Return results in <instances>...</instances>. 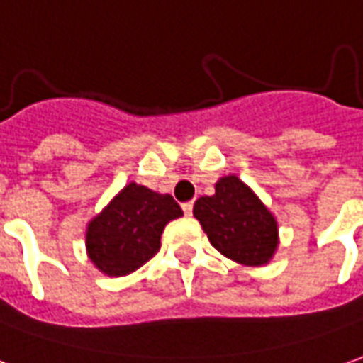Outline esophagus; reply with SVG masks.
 <instances>
[{"label": "esophagus", "instance_id": "1", "mask_svg": "<svg viewBox=\"0 0 363 363\" xmlns=\"http://www.w3.org/2000/svg\"><path fill=\"white\" fill-rule=\"evenodd\" d=\"M182 209H184V213L186 215H191V211H194V201H186V203L182 206Z\"/></svg>", "mask_w": 363, "mask_h": 363}]
</instances>
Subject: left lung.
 Listing matches in <instances>:
<instances>
[{"label": "left lung", "mask_w": 363, "mask_h": 363, "mask_svg": "<svg viewBox=\"0 0 363 363\" xmlns=\"http://www.w3.org/2000/svg\"><path fill=\"white\" fill-rule=\"evenodd\" d=\"M194 215L219 253L247 267L269 264L279 247V223L243 179L223 176L213 196L199 197Z\"/></svg>", "instance_id": "left-lung-1"}]
</instances>
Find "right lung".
<instances>
[{
    "mask_svg": "<svg viewBox=\"0 0 363 363\" xmlns=\"http://www.w3.org/2000/svg\"><path fill=\"white\" fill-rule=\"evenodd\" d=\"M182 215L172 196L130 182L86 225V255L102 274L126 277L160 251L166 225Z\"/></svg>",
    "mask_w": 363,
    "mask_h": 363,
    "instance_id": "obj_1",
    "label": "right lung"
}]
</instances>
